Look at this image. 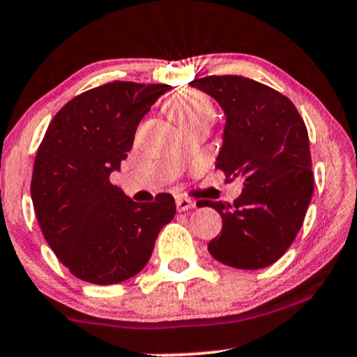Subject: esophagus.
<instances>
[{
  "label": "esophagus",
  "mask_w": 357,
  "mask_h": 357,
  "mask_svg": "<svg viewBox=\"0 0 357 357\" xmlns=\"http://www.w3.org/2000/svg\"><path fill=\"white\" fill-rule=\"evenodd\" d=\"M175 204H177V211L178 212H187V211H190V208H195L194 200L187 199V197H177Z\"/></svg>",
  "instance_id": "obj_1"
}]
</instances>
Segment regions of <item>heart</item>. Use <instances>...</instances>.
Wrapping results in <instances>:
<instances>
[{"label":"heart","instance_id":"1","mask_svg":"<svg viewBox=\"0 0 357 357\" xmlns=\"http://www.w3.org/2000/svg\"><path fill=\"white\" fill-rule=\"evenodd\" d=\"M165 110L169 115L180 125V128H185L188 125L199 123V121L213 120L215 108L207 95L197 90H182L177 91L167 98Z\"/></svg>","mask_w":357,"mask_h":357}]
</instances>
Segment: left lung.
<instances>
[{"label": "left lung", "instance_id": "8db88e82", "mask_svg": "<svg viewBox=\"0 0 357 357\" xmlns=\"http://www.w3.org/2000/svg\"><path fill=\"white\" fill-rule=\"evenodd\" d=\"M190 85L215 98L227 116L215 169L227 178H244L232 205L200 200V207L222 217V232L208 242V252L236 269L271 266L294 242L312 199L303 116L287 96L245 77L212 75Z\"/></svg>", "mask_w": 357, "mask_h": 357}]
</instances>
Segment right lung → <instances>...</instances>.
I'll return each mask as SVG.
<instances>
[{
  "label": "right lung",
  "instance_id": "obj_1",
  "mask_svg": "<svg viewBox=\"0 0 357 357\" xmlns=\"http://www.w3.org/2000/svg\"><path fill=\"white\" fill-rule=\"evenodd\" d=\"M170 85L105 83L70 100L38 146L31 199L45 241L75 278L110 286L137 275L155 238L174 219L175 200L137 204L110 182L135 130Z\"/></svg>",
  "mask_w": 357,
  "mask_h": 357
}]
</instances>
